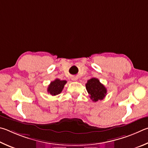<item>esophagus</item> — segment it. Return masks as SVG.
I'll list each match as a JSON object with an SVG mask.
<instances>
[{"label": "esophagus", "mask_w": 148, "mask_h": 148, "mask_svg": "<svg viewBox=\"0 0 148 148\" xmlns=\"http://www.w3.org/2000/svg\"><path fill=\"white\" fill-rule=\"evenodd\" d=\"M71 80L73 81H77L78 78H77V77H71Z\"/></svg>", "instance_id": "esophagus-1"}]
</instances>
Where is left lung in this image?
<instances>
[{"instance_id":"obj_1","label":"left lung","mask_w":148,"mask_h":148,"mask_svg":"<svg viewBox=\"0 0 148 148\" xmlns=\"http://www.w3.org/2000/svg\"><path fill=\"white\" fill-rule=\"evenodd\" d=\"M86 88L90 97L94 102L103 99L107 95V88L96 78L89 79L86 84Z\"/></svg>"}]
</instances>
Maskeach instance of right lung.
<instances>
[{"label": "right lung", "mask_w": 148, "mask_h": 148, "mask_svg": "<svg viewBox=\"0 0 148 148\" xmlns=\"http://www.w3.org/2000/svg\"><path fill=\"white\" fill-rule=\"evenodd\" d=\"M67 83V81L63 80L61 81L56 79L54 81H52L47 88V92L51 95H56L60 94L63 90L64 85Z\"/></svg>", "instance_id": "add662e5"}]
</instances>
